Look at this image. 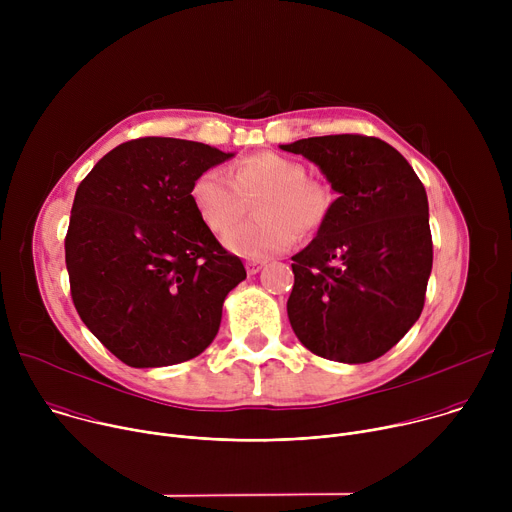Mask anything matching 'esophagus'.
Returning a JSON list of instances; mask_svg holds the SVG:
<instances>
[{"mask_svg":"<svg viewBox=\"0 0 512 512\" xmlns=\"http://www.w3.org/2000/svg\"><path fill=\"white\" fill-rule=\"evenodd\" d=\"M263 265H265V261H261V259H249V261L245 263V267H247V273H249V275L259 273Z\"/></svg>","mask_w":512,"mask_h":512,"instance_id":"obj_1","label":"esophagus"}]
</instances>
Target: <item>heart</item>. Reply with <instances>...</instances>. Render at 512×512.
Listing matches in <instances>:
<instances>
[{"mask_svg": "<svg viewBox=\"0 0 512 512\" xmlns=\"http://www.w3.org/2000/svg\"><path fill=\"white\" fill-rule=\"evenodd\" d=\"M255 221L235 227L225 245L245 257H265L285 251L296 239L316 233L330 216V188L306 176V168L285 156L259 152L243 158L231 178L216 170H204L190 188L200 221L214 233H227L255 198Z\"/></svg>", "mask_w": 512, "mask_h": 512, "instance_id": "b5f03b06", "label": "heart"}]
</instances>
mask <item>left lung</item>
Here are the masks:
<instances>
[{"label":"left lung","instance_id":"obj_1","mask_svg":"<svg viewBox=\"0 0 512 512\" xmlns=\"http://www.w3.org/2000/svg\"><path fill=\"white\" fill-rule=\"evenodd\" d=\"M320 166L338 198L291 257L287 316L300 342L336 362H371L417 322L433 263L427 194L379 137L342 133L281 145Z\"/></svg>","mask_w":512,"mask_h":512}]
</instances>
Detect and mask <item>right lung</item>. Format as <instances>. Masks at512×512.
<instances>
[{
	"label": "right lung",
	"instance_id": "obj_1",
	"mask_svg": "<svg viewBox=\"0 0 512 512\" xmlns=\"http://www.w3.org/2000/svg\"><path fill=\"white\" fill-rule=\"evenodd\" d=\"M233 154L137 137L79 184L64 237L70 296L85 326L135 369L198 356L247 271L192 204V182Z\"/></svg>",
	"mask_w": 512,
	"mask_h": 512
}]
</instances>
